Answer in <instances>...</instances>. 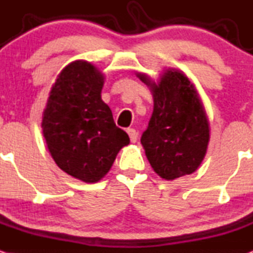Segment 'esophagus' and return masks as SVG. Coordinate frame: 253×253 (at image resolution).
Segmentation results:
<instances>
[{
    "mask_svg": "<svg viewBox=\"0 0 253 253\" xmlns=\"http://www.w3.org/2000/svg\"><path fill=\"white\" fill-rule=\"evenodd\" d=\"M126 132L127 135H129L130 137V141H131V143H135L136 141H137V132H136L135 129H126Z\"/></svg>",
    "mask_w": 253,
    "mask_h": 253,
    "instance_id": "obj_1",
    "label": "esophagus"
}]
</instances>
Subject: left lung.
<instances>
[{"label":"left lung","mask_w":253,"mask_h":253,"mask_svg":"<svg viewBox=\"0 0 253 253\" xmlns=\"http://www.w3.org/2000/svg\"><path fill=\"white\" fill-rule=\"evenodd\" d=\"M150 86L154 111L141 137L148 161L162 179L189 175L203 162L210 124L194 85L185 74L167 70L159 83L137 73Z\"/></svg>","instance_id":"8db88e82"}]
</instances>
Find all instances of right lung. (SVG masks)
Listing matches in <instances>:
<instances>
[{
	"label": "right lung",
	"mask_w": 253,
	"mask_h": 253,
	"mask_svg": "<svg viewBox=\"0 0 253 253\" xmlns=\"http://www.w3.org/2000/svg\"><path fill=\"white\" fill-rule=\"evenodd\" d=\"M104 76L90 62L77 60L56 78L43 110L42 132L58 167L84 182H97L118 151L130 143L102 100Z\"/></svg>",
	"instance_id": "obj_1"
}]
</instances>
